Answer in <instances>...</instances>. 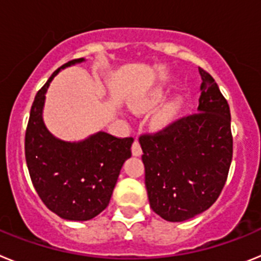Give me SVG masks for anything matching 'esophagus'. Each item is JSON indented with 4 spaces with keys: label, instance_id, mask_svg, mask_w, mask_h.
I'll list each match as a JSON object with an SVG mask.
<instances>
[{
    "label": "esophagus",
    "instance_id": "1",
    "mask_svg": "<svg viewBox=\"0 0 261 261\" xmlns=\"http://www.w3.org/2000/svg\"><path fill=\"white\" fill-rule=\"evenodd\" d=\"M132 154L136 156L141 155L142 154V147L138 140H135V142L132 144Z\"/></svg>",
    "mask_w": 261,
    "mask_h": 261
}]
</instances>
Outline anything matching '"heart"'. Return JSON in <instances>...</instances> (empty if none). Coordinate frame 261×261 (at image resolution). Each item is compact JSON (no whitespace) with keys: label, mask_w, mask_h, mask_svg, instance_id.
Instances as JSON below:
<instances>
[{"label":"heart","mask_w":261,"mask_h":261,"mask_svg":"<svg viewBox=\"0 0 261 261\" xmlns=\"http://www.w3.org/2000/svg\"><path fill=\"white\" fill-rule=\"evenodd\" d=\"M163 99V94L161 93V91H156V93H154L153 95H151L150 99H147L146 102L144 103V105H140L137 107V110H142V108H149V107H153V106H155L156 103H159L161 100ZM177 111H179V105L177 103H172V105L167 106V107L165 108V110L161 112V115L158 116V120L159 123H166V121H168L170 119H172V117L175 116V115L177 114Z\"/></svg>","instance_id":"1"}]
</instances>
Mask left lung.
I'll list each match as a JSON object with an SVG mask.
<instances>
[{"label":"left lung","mask_w":261,"mask_h":261,"mask_svg":"<svg viewBox=\"0 0 261 261\" xmlns=\"http://www.w3.org/2000/svg\"><path fill=\"white\" fill-rule=\"evenodd\" d=\"M199 71V112L140 137L149 202L170 222L190 220L211 208L231 165L229 103L208 71Z\"/></svg>","instance_id":"8db88e82"}]
</instances>
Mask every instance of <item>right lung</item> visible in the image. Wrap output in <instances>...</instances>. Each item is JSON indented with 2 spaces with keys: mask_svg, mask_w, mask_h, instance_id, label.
<instances>
[{
  "mask_svg": "<svg viewBox=\"0 0 261 261\" xmlns=\"http://www.w3.org/2000/svg\"><path fill=\"white\" fill-rule=\"evenodd\" d=\"M84 61L75 59L57 69L36 94L24 137L30 176L47 208L69 221H87L110 204L125 159L132 155L133 138L99 132L82 142L53 137L41 117L44 94L60 69Z\"/></svg>",
  "mask_w": 261,
  "mask_h": 261,
  "instance_id": "add662e5",
  "label": "right lung"
}]
</instances>
